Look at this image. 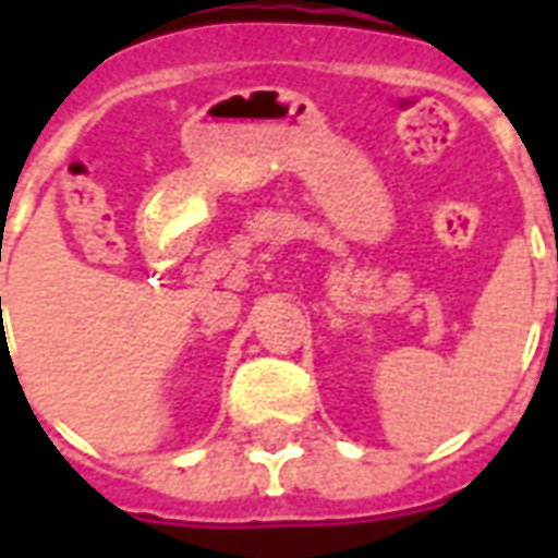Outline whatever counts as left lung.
<instances>
[{
	"mask_svg": "<svg viewBox=\"0 0 558 558\" xmlns=\"http://www.w3.org/2000/svg\"><path fill=\"white\" fill-rule=\"evenodd\" d=\"M556 259H558V251H556Z\"/></svg>",
	"mask_w": 558,
	"mask_h": 558,
	"instance_id": "left-lung-1",
	"label": "left lung"
}]
</instances>
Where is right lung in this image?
I'll return each mask as SVG.
<instances>
[{"instance_id":"1","label":"right lung","mask_w":558,"mask_h":558,"mask_svg":"<svg viewBox=\"0 0 558 558\" xmlns=\"http://www.w3.org/2000/svg\"><path fill=\"white\" fill-rule=\"evenodd\" d=\"M0 302H2V299H0Z\"/></svg>"}]
</instances>
